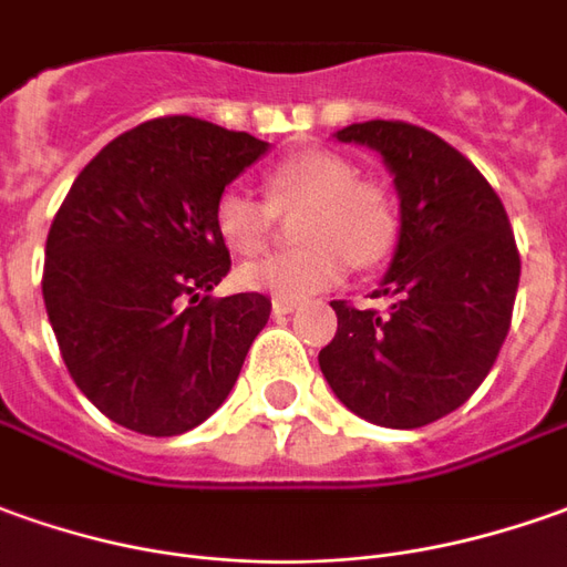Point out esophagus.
<instances>
[{
	"mask_svg": "<svg viewBox=\"0 0 567 567\" xmlns=\"http://www.w3.org/2000/svg\"><path fill=\"white\" fill-rule=\"evenodd\" d=\"M271 311H275V318H284V315H292V311H296V302H287V299H275V302H271Z\"/></svg>",
	"mask_w": 567,
	"mask_h": 567,
	"instance_id": "esophagus-1",
	"label": "esophagus"
}]
</instances>
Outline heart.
Instances as JSON below:
<instances>
[{
	"label": "heart",
	"instance_id": "obj_1",
	"mask_svg": "<svg viewBox=\"0 0 567 567\" xmlns=\"http://www.w3.org/2000/svg\"><path fill=\"white\" fill-rule=\"evenodd\" d=\"M299 249L275 252L237 268L244 290L302 302L339 287L349 261L354 268L380 265L398 240V206L377 182H364L351 159L333 151H308L265 172V200L228 187L216 200L218 237L240 256L259 252L277 216L299 213Z\"/></svg>",
	"mask_w": 567,
	"mask_h": 567
}]
</instances>
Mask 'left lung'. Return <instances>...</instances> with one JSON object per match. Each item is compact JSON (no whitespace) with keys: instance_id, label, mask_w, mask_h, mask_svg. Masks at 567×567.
Wrapping results in <instances>:
<instances>
[{"instance_id":"left-lung-1","label":"left lung","mask_w":567,"mask_h":567,"mask_svg":"<svg viewBox=\"0 0 567 567\" xmlns=\"http://www.w3.org/2000/svg\"><path fill=\"white\" fill-rule=\"evenodd\" d=\"M377 151L401 200L395 256L373 296L389 315L330 302L323 380L367 423L420 429L466 404L509 333L522 259L487 178L439 135L398 120L339 128Z\"/></svg>"}]
</instances>
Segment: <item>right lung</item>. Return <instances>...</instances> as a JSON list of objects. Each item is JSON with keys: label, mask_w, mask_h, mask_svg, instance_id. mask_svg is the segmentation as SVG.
Wrapping results in <instances>:
<instances>
[{"label": "right lung", "mask_w": 567, "mask_h": 567, "mask_svg": "<svg viewBox=\"0 0 567 567\" xmlns=\"http://www.w3.org/2000/svg\"><path fill=\"white\" fill-rule=\"evenodd\" d=\"M265 151L246 132L163 116L113 138L68 190L42 299L70 377L113 423L182 435L234 389L271 302L209 296L231 268L213 209Z\"/></svg>", "instance_id": "right-lung-1"}]
</instances>
